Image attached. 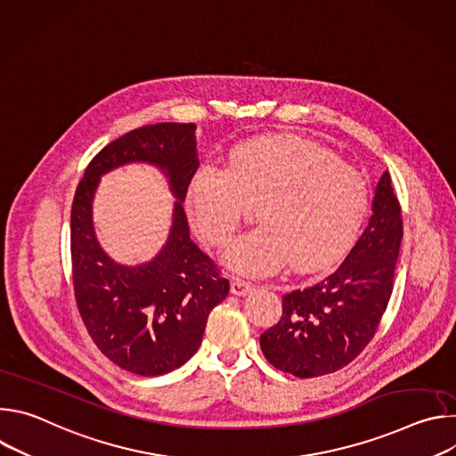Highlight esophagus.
Returning <instances> with one entry per match:
<instances>
[{
  "label": "esophagus",
  "mask_w": 456,
  "mask_h": 456,
  "mask_svg": "<svg viewBox=\"0 0 456 456\" xmlns=\"http://www.w3.org/2000/svg\"><path fill=\"white\" fill-rule=\"evenodd\" d=\"M252 289H254V285L250 281H245L240 278L231 281V294H234V296H247L248 292H252Z\"/></svg>",
  "instance_id": "1"
}]
</instances>
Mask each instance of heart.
<instances>
[{"label": "heart", "instance_id": "heart-1", "mask_svg": "<svg viewBox=\"0 0 456 456\" xmlns=\"http://www.w3.org/2000/svg\"><path fill=\"white\" fill-rule=\"evenodd\" d=\"M257 200L259 225L231 241L222 262L240 274L271 276L289 264L297 273L338 264L364 224L370 192L357 169L294 135L240 142L227 167L204 166L187 187L189 215L213 245L227 243Z\"/></svg>", "mask_w": 456, "mask_h": 456}]
</instances>
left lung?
<instances>
[{
  "instance_id": "obj_1",
  "label": "left lung",
  "mask_w": 456,
  "mask_h": 456,
  "mask_svg": "<svg viewBox=\"0 0 456 456\" xmlns=\"http://www.w3.org/2000/svg\"><path fill=\"white\" fill-rule=\"evenodd\" d=\"M401 240V206L384 171L368 225L341 267L314 287L283 296L281 319L259 338L267 361L299 379L352 362L373 338L392 296Z\"/></svg>"
}]
</instances>
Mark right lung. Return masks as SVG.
<instances>
[{"label": "right lung", "mask_w": 456, "mask_h": 456, "mask_svg": "<svg viewBox=\"0 0 456 456\" xmlns=\"http://www.w3.org/2000/svg\"><path fill=\"white\" fill-rule=\"evenodd\" d=\"M194 132V124L159 122L122 135L94 157L74 197L70 238L81 317L113 364L144 377L173 371L197 354L211 310L229 294V281L189 236L183 200L199 167ZM129 163L157 167L177 200L167 243L139 266L115 263L93 225L100 178Z\"/></svg>", "instance_id": "obj_1"}]
</instances>
